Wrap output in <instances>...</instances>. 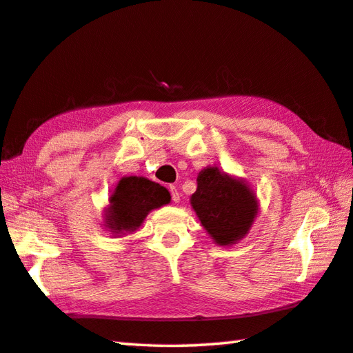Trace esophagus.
I'll use <instances>...</instances> for the list:
<instances>
[{"instance_id": "esophagus-1", "label": "esophagus", "mask_w": 353, "mask_h": 353, "mask_svg": "<svg viewBox=\"0 0 353 353\" xmlns=\"http://www.w3.org/2000/svg\"><path fill=\"white\" fill-rule=\"evenodd\" d=\"M169 192L172 195V201H175V203H178L179 201V193H178V189L175 185H169Z\"/></svg>"}]
</instances>
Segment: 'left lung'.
<instances>
[{
  "label": "left lung",
  "instance_id": "1",
  "mask_svg": "<svg viewBox=\"0 0 353 353\" xmlns=\"http://www.w3.org/2000/svg\"><path fill=\"white\" fill-rule=\"evenodd\" d=\"M198 189L192 195L201 224L219 245H230L245 236L257 214V201L245 183L218 168L199 172Z\"/></svg>",
  "mask_w": 353,
  "mask_h": 353
}]
</instances>
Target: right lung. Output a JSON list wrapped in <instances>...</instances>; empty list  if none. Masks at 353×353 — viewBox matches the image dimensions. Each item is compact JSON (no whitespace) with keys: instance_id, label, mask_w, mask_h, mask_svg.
<instances>
[{"instance_id":"obj_1","label":"right lung","mask_w":353,"mask_h":353,"mask_svg":"<svg viewBox=\"0 0 353 353\" xmlns=\"http://www.w3.org/2000/svg\"><path fill=\"white\" fill-rule=\"evenodd\" d=\"M110 201L106 224L117 234L139 228L152 208L170 203V193L148 178L125 176L119 181Z\"/></svg>"}]
</instances>
